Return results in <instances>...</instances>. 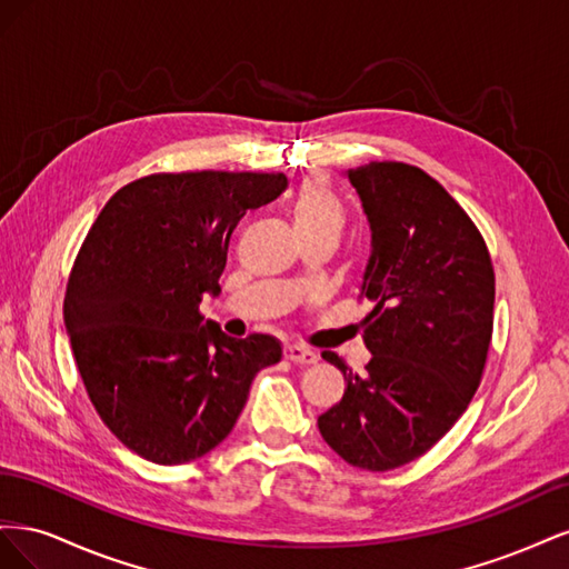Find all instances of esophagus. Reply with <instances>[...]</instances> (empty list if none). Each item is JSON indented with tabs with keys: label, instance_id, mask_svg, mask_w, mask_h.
<instances>
[{
	"label": "esophagus",
	"instance_id": "1",
	"mask_svg": "<svg viewBox=\"0 0 569 569\" xmlns=\"http://www.w3.org/2000/svg\"><path fill=\"white\" fill-rule=\"evenodd\" d=\"M284 358L291 360V363L297 366H313L318 363V353L306 349V347H299V343H287L284 347Z\"/></svg>",
	"mask_w": 569,
	"mask_h": 569
}]
</instances>
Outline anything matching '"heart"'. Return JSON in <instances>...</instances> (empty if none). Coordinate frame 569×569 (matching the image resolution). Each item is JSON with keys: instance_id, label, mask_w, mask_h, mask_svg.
Returning <instances> with one entry per match:
<instances>
[{"instance_id": "b5f03b06", "label": "heart", "mask_w": 569, "mask_h": 569, "mask_svg": "<svg viewBox=\"0 0 569 569\" xmlns=\"http://www.w3.org/2000/svg\"><path fill=\"white\" fill-rule=\"evenodd\" d=\"M289 213L301 237L313 232L339 234L343 228V203L332 184L322 178H308L301 182L291 199Z\"/></svg>"}]
</instances>
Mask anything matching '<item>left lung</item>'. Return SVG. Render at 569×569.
Masks as SVG:
<instances>
[{
	"label": "left lung",
	"instance_id": "obj_1",
	"mask_svg": "<svg viewBox=\"0 0 569 569\" xmlns=\"http://www.w3.org/2000/svg\"><path fill=\"white\" fill-rule=\"evenodd\" d=\"M372 230L360 299L372 358L318 418L322 439L356 468L385 472L420 458L470 406L493 332L496 278L485 237L422 168L370 161L349 170Z\"/></svg>",
	"mask_w": 569,
	"mask_h": 569
}]
</instances>
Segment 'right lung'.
I'll return each instance as SVG.
<instances>
[{
  "label": "right lung",
  "instance_id": "obj_1",
  "mask_svg": "<svg viewBox=\"0 0 569 569\" xmlns=\"http://www.w3.org/2000/svg\"><path fill=\"white\" fill-rule=\"evenodd\" d=\"M282 173L189 170L134 180L107 201L68 274L63 322L90 401L116 439L159 465L226 439L256 372L282 358L270 335L201 325L247 211L282 194Z\"/></svg>",
  "mask_w": 569,
  "mask_h": 569
}]
</instances>
